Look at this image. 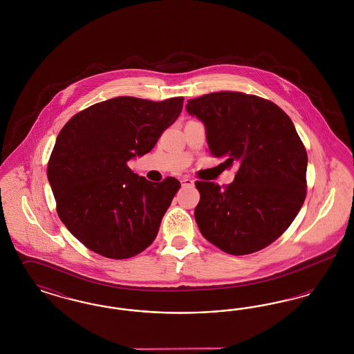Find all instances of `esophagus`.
I'll return each instance as SVG.
<instances>
[{
    "instance_id": "1",
    "label": "esophagus",
    "mask_w": 354,
    "mask_h": 354,
    "mask_svg": "<svg viewBox=\"0 0 354 354\" xmlns=\"http://www.w3.org/2000/svg\"><path fill=\"white\" fill-rule=\"evenodd\" d=\"M180 182H182V185H183V187H191V185H195V182H194L192 179L187 178V176L182 178V179H180Z\"/></svg>"
}]
</instances>
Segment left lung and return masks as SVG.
Here are the masks:
<instances>
[{"mask_svg":"<svg viewBox=\"0 0 354 354\" xmlns=\"http://www.w3.org/2000/svg\"><path fill=\"white\" fill-rule=\"evenodd\" d=\"M185 110L202 120L211 153L225 158L227 167L239 166L225 188L195 183L202 235L236 256L268 247L305 201L308 155L293 122L277 104L235 91L189 100Z\"/></svg>","mask_w":354,"mask_h":354,"instance_id":"8db88e82","label":"left lung"}]
</instances>
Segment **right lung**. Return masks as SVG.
I'll return each mask as SVG.
<instances>
[{
  "label": "right lung",
  "mask_w": 354,
  "mask_h": 354,
  "mask_svg": "<svg viewBox=\"0 0 354 354\" xmlns=\"http://www.w3.org/2000/svg\"><path fill=\"white\" fill-rule=\"evenodd\" d=\"M183 101L113 98L74 115L57 136L48 165L57 212L88 250L127 259L155 240L180 183L150 182L127 162L151 151Z\"/></svg>",
  "instance_id": "1"
}]
</instances>
